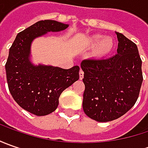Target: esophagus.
Segmentation results:
<instances>
[{
  "instance_id": "1",
  "label": "esophagus",
  "mask_w": 148,
  "mask_h": 148,
  "mask_svg": "<svg viewBox=\"0 0 148 148\" xmlns=\"http://www.w3.org/2000/svg\"><path fill=\"white\" fill-rule=\"evenodd\" d=\"M79 77H80V79H81V80H82L83 78V77H84V71H83L82 69H81L80 71H79Z\"/></svg>"
}]
</instances>
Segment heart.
Returning a JSON list of instances; mask_svg holds the SVG:
<instances>
[{"mask_svg":"<svg viewBox=\"0 0 148 148\" xmlns=\"http://www.w3.org/2000/svg\"><path fill=\"white\" fill-rule=\"evenodd\" d=\"M97 43H99L95 49L94 50V55L96 57H102L105 54H107L109 52H110V50L113 48V40L110 38L106 37L101 39V36L100 35H95L90 38L87 41L89 46L92 47L95 46Z\"/></svg>","mask_w":148,"mask_h":148,"instance_id":"b5f03b06","label":"heart"}]
</instances>
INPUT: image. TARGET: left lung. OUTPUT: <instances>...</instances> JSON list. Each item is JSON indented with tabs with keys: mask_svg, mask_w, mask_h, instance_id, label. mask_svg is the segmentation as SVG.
Returning <instances> with one entry per match:
<instances>
[{
	"mask_svg": "<svg viewBox=\"0 0 148 148\" xmlns=\"http://www.w3.org/2000/svg\"><path fill=\"white\" fill-rule=\"evenodd\" d=\"M117 54L108 58H88L84 71L82 107L98 122H109L126 114L136 103L143 83L142 59L135 43L116 32Z\"/></svg>",
	"mask_w": 148,
	"mask_h": 148,
	"instance_id": "left-lung-1",
	"label": "left lung"
}]
</instances>
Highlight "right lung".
Segmentation results:
<instances>
[{
    "instance_id": "obj_1",
    "label": "right lung",
    "mask_w": 148,
    "mask_h": 148,
    "mask_svg": "<svg viewBox=\"0 0 148 148\" xmlns=\"http://www.w3.org/2000/svg\"><path fill=\"white\" fill-rule=\"evenodd\" d=\"M67 26L56 20L38 21L17 34L9 51L5 63L9 90L21 108L37 116L57 109L60 95L79 79L80 67L34 66L29 59L30 44L47 32L61 31Z\"/></svg>"
}]
</instances>
